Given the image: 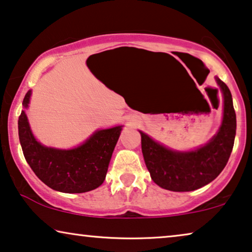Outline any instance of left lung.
Here are the masks:
<instances>
[{"mask_svg":"<svg viewBox=\"0 0 252 252\" xmlns=\"http://www.w3.org/2000/svg\"><path fill=\"white\" fill-rule=\"evenodd\" d=\"M224 98L219 130L210 140L193 151H175L139 130L145 164L153 182L172 192L201 189L218 177L231 157L236 133V115L228 87L216 77Z\"/></svg>","mask_w":252,"mask_h":252,"instance_id":"obj_1","label":"left lung"}]
</instances>
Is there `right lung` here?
Here are the masks:
<instances>
[{
    "label": "right lung",
    "instance_id": "obj_1",
    "mask_svg": "<svg viewBox=\"0 0 252 252\" xmlns=\"http://www.w3.org/2000/svg\"><path fill=\"white\" fill-rule=\"evenodd\" d=\"M32 90L25 95L18 120V133L24 157L38 179L63 193H84L104 183L113 151L123 126L94 131L83 144L70 150L47 147L32 132L25 109Z\"/></svg>",
    "mask_w": 252,
    "mask_h": 252
}]
</instances>
